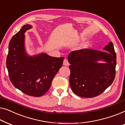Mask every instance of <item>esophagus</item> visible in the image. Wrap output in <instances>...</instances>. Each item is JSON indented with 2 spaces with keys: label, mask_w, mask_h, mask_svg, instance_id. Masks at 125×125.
Instances as JSON below:
<instances>
[{
  "label": "esophagus",
  "mask_w": 125,
  "mask_h": 125,
  "mask_svg": "<svg viewBox=\"0 0 125 125\" xmlns=\"http://www.w3.org/2000/svg\"><path fill=\"white\" fill-rule=\"evenodd\" d=\"M63 65L66 66H68L69 65V63H68V61L67 59H64V61H63Z\"/></svg>",
  "instance_id": "1"
}]
</instances>
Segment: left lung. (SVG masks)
Returning a JSON list of instances; mask_svg holds the SVG:
<instances>
[{
	"instance_id": "obj_1",
	"label": "left lung",
	"mask_w": 125,
	"mask_h": 125,
	"mask_svg": "<svg viewBox=\"0 0 125 125\" xmlns=\"http://www.w3.org/2000/svg\"><path fill=\"white\" fill-rule=\"evenodd\" d=\"M104 50L105 52L84 49L73 51L68 55L70 84L76 95L96 97L113 82L117 62L113 43L110 42ZM101 60L105 63L97 62Z\"/></svg>"
}]
</instances>
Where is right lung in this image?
<instances>
[{"instance_id": "obj_1", "label": "right lung", "mask_w": 125, "mask_h": 125, "mask_svg": "<svg viewBox=\"0 0 125 125\" xmlns=\"http://www.w3.org/2000/svg\"><path fill=\"white\" fill-rule=\"evenodd\" d=\"M31 28L29 24L24 25L12 37L6 65L14 87L27 95L40 97L50 88L54 77L62 66L64 57H52L46 53L28 55L24 34Z\"/></svg>"}]
</instances>
